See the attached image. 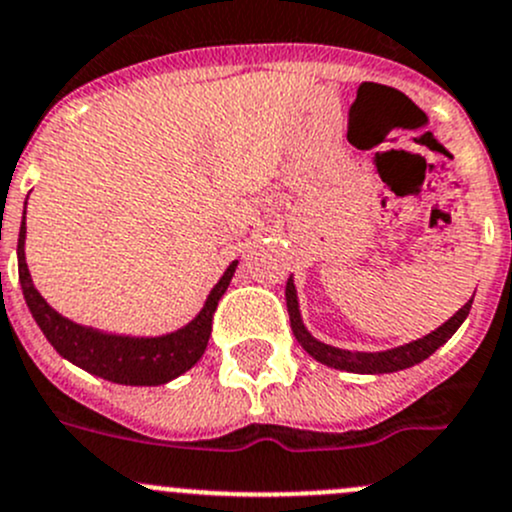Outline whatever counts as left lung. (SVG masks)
<instances>
[{
	"label": "left lung",
	"instance_id": "left-lung-1",
	"mask_svg": "<svg viewBox=\"0 0 512 512\" xmlns=\"http://www.w3.org/2000/svg\"><path fill=\"white\" fill-rule=\"evenodd\" d=\"M475 297V295H473ZM473 297L455 312L450 320H445L443 325L435 327L433 332L428 335L418 337L413 342H405V345L390 347V350H380V352H360V350H342V347L327 345V342L317 340L310 330L305 327L300 315V300H297V290H295V277H287L285 285V302H287V312H290V327L295 332V340L300 342L302 350L307 352L310 357H315L317 362L327 367H335V370H345V372H357V375H382V372H398L405 370V367H413L418 362L428 360L438 347H443L450 337L455 335L460 325L468 317L470 307H473Z\"/></svg>",
	"mask_w": 512,
	"mask_h": 512
}]
</instances>
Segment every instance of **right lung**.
Returning <instances> with one entry per match:
<instances>
[{"label": "right lung", "instance_id": "right-lung-1", "mask_svg": "<svg viewBox=\"0 0 512 512\" xmlns=\"http://www.w3.org/2000/svg\"><path fill=\"white\" fill-rule=\"evenodd\" d=\"M24 242H27V202H24L22 225H19L17 240V265H19V285H22L24 302L32 312L34 322L49 345L69 360L72 365L82 367L89 375H97L102 380L117 382V385H165L175 380L182 372L190 370L205 352L207 340L212 332V315L217 310V302L230 287L232 275L237 270V262L232 260L217 285L207 295L202 310L192 317L187 325L165 335H127V332H109L99 327L82 325L69 317L59 315L34 287L29 275L27 257H24Z\"/></svg>", "mask_w": 512, "mask_h": 512}]
</instances>
